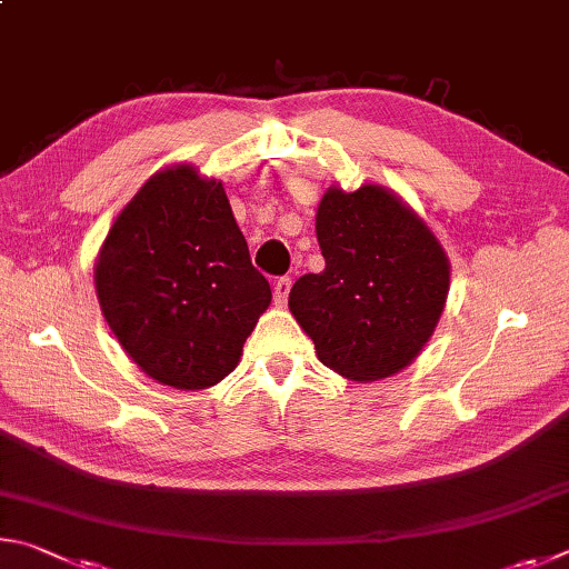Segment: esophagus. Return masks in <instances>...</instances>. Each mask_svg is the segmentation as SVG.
Segmentation results:
<instances>
[{
  "label": "esophagus",
  "instance_id": "esophagus-1",
  "mask_svg": "<svg viewBox=\"0 0 569 569\" xmlns=\"http://www.w3.org/2000/svg\"><path fill=\"white\" fill-rule=\"evenodd\" d=\"M292 290V279L290 277H279L274 282V305L277 307H284L287 305V297H290Z\"/></svg>",
  "mask_w": 569,
  "mask_h": 569
}]
</instances>
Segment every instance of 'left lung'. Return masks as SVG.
<instances>
[{"mask_svg": "<svg viewBox=\"0 0 569 569\" xmlns=\"http://www.w3.org/2000/svg\"><path fill=\"white\" fill-rule=\"evenodd\" d=\"M325 269L290 292V312L317 357L347 380L405 370L430 340L450 292V259L390 189L330 187L317 207Z\"/></svg>", "mask_w": 569, "mask_h": 569, "instance_id": "8db88e82", "label": "left lung"}]
</instances>
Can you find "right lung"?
Wrapping results in <instances>:
<instances>
[{
	"label": "right lung",
	"instance_id": "1",
	"mask_svg": "<svg viewBox=\"0 0 569 569\" xmlns=\"http://www.w3.org/2000/svg\"><path fill=\"white\" fill-rule=\"evenodd\" d=\"M94 287L124 352L177 390L224 380L272 302L222 182L189 164L159 169L119 212Z\"/></svg>",
	"mask_w": 569,
	"mask_h": 569
}]
</instances>
